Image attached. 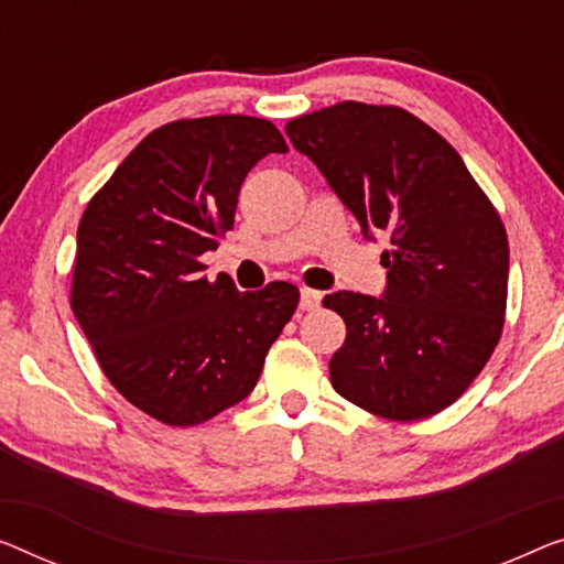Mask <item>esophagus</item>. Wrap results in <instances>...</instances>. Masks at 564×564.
Returning <instances> with one entry per match:
<instances>
[{"label": "esophagus", "mask_w": 564, "mask_h": 564, "mask_svg": "<svg viewBox=\"0 0 564 564\" xmlns=\"http://www.w3.org/2000/svg\"><path fill=\"white\" fill-rule=\"evenodd\" d=\"M322 304V293L314 289H301V308L304 311H314Z\"/></svg>", "instance_id": "34e87169"}]
</instances>
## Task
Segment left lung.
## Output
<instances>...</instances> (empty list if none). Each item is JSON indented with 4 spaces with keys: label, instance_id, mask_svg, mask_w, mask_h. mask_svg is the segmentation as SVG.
<instances>
[{
    "label": "left lung",
    "instance_id": "left-lung-1",
    "mask_svg": "<svg viewBox=\"0 0 564 564\" xmlns=\"http://www.w3.org/2000/svg\"><path fill=\"white\" fill-rule=\"evenodd\" d=\"M362 232L390 235L384 299L336 291L347 324L332 384L367 413L410 423L453 405L497 349L509 240L499 209L438 131L400 106L341 100L285 123Z\"/></svg>",
    "mask_w": 564,
    "mask_h": 564
}]
</instances>
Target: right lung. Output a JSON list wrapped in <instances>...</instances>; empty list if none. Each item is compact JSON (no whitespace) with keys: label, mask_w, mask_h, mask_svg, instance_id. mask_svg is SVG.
Instances as JSON below:
<instances>
[{"label":"right lung","mask_w":564,"mask_h":564,"mask_svg":"<svg viewBox=\"0 0 564 564\" xmlns=\"http://www.w3.org/2000/svg\"><path fill=\"white\" fill-rule=\"evenodd\" d=\"M285 139L256 116L159 126L90 197L70 306L108 382L172 427L199 425L253 392L299 306L293 283L238 291L199 256L232 230L240 184Z\"/></svg>","instance_id":"add662e5"}]
</instances>
